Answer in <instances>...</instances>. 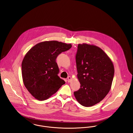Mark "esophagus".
I'll return each instance as SVG.
<instances>
[{"label": "esophagus", "mask_w": 133, "mask_h": 133, "mask_svg": "<svg viewBox=\"0 0 133 133\" xmlns=\"http://www.w3.org/2000/svg\"><path fill=\"white\" fill-rule=\"evenodd\" d=\"M72 81V79H71V77L70 76H69L68 77V81L69 82H70L71 81Z\"/></svg>", "instance_id": "obj_1"}]
</instances>
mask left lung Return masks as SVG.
I'll use <instances>...</instances> for the list:
<instances>
[{
  "label": "left lung",
  "instance_id": "1",
  "mask_svg": "<svg viewBox=\"0 0 133 133\" xmlns=\"http://www.w3.org/2000/svg\"><path fill=\"white\" fill-rule=\"evenodd\" d=\"M75 58L81 88L74 95L81 105L92 106L110 91L114 75L113 64L101 48L85 43L78 45Z\"/></svg>",
  "mask_w": 133,
  "mask_h": 133
}]
</instances>
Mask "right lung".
Here are the masks:
<instances>
[{"instance_id": "add662e5", "label": "right lung", "mask_w": 133, "mask_h": 133, "mask_svg": "<svg viewBox=\"0 0 133 133\" xmlns=\"http://www.w3.org/2000/svg\"><path fill=\"white\" fill-rule=\"evenodd\" d=\"M71 44L57 41L41 42L27 52L22 63V75L25 87L36 99L45 100L57 92L65 81L58 76L56 59Z\"/></svg>"}]
</instances>
